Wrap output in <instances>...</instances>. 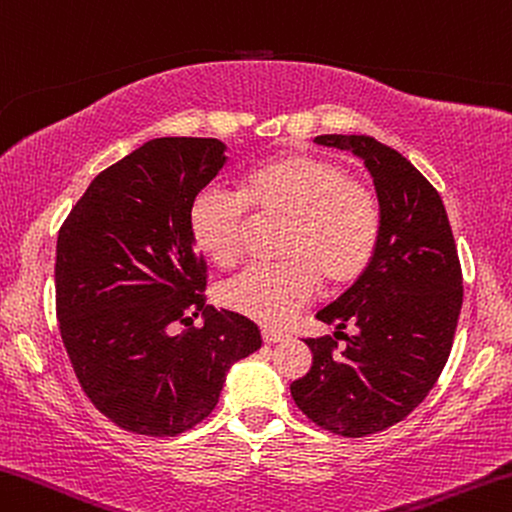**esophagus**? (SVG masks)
<instances>
[{"mask_svg": "<svg viewBox=\"0 0 512 512\" xmlns=\"http://www.w3.org/2000/svg\"><path fill=\"white\" fill-rule=\"evenodd\" d=\"M263 341H265L267 345L283 343V341H286V334H277V332H270V329H263Z\"/></svg>", "mask_w": 512, "mask_h": 512, "instance_id": "obj_1", "label": "esophagus"}]
</instances>
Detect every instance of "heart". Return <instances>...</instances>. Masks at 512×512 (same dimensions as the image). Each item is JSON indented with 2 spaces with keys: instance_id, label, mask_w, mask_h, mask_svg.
Wrapping results in <instances>:
<instances>
[{
  "instance_id": "obj_1",
  "label": "heart",
  "mask_w": 512,
  "mask_h": 512,
  "mask_svg": "<svg viewBox=\"0 0 512 512\" xmlns=\"http://www.w3.org/2000/svg\"><path fill=\"white\" fill-rule=\"evenodd\" d=\"M254 212L283 222L277 267H249L219 290V300L263 327H286L318 286L329 293L361 277L382 231L380 196L345 164L316 153H286L247 178L245 190L212 185L196 194L192 238L217 265L245 251Z\"/></svg>"
}]
</instances>
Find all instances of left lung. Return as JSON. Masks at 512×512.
<instances>
[{
	"label": "left lung",
	"mask_w": 512,
	"mask_h": 512,
	"mask_svg": "<svg viewBox=\"0 0 512 512\" xmlns=\"http://www.w3.org/2000/svg\"><path fill=\"white\" fill-rule=\"evenodd\" d=\"M359 155L382 203V231L361 277L318 320L332 336L304 338L311 371L290 384L295 405L334 435L366 437L403 421L442 375L462 309V267L442 196L414 164L375 137L320 135ZM348 324L360 332L342 334Z\"/></svg>",
	"instance_id": "left-lung-1"
}]
</instances>
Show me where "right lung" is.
Segmentation results:
<instances>
[{
	"label": "right lung",
	"mask_w": 512,
	"mask_h": 512,
	"mask_svg": "<svg viewBox=\"0 0 512 512\" xmlns=\"http://www.w3.org/2000/svg\"><path fill=\"white\" fill-rule=\"evenodd\" d=\"M219 139H151L91 180L57 238L59 332L86 398L116 426L176 437L215 410L261 329L206 304L190 210L226 164ZM204 313L176 337V321Z\"/></svg>",
	"instance_id": "right-lung-1"
}]
</instances>
